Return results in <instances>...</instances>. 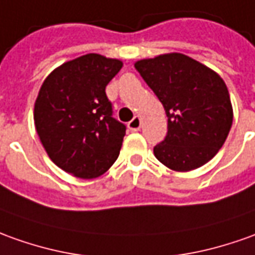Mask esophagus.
Instances as JSON below:
<instances>
[{"instance_id": "esophagus-1", "label": "esophagus", "mask_w": 255, "mask_h": 255, "mask_svg": "<svg viewBox=\"0 0 255 255\" xmlns=\"http://www.w3.org/2000/svg\"><path fill=\"white\" fill-rule=\"evenodd\" d=\"M140 126H141V121H140V118L138 117H134L130 122L128 124V128H129L131 131L140 130Z\"/></svg>"}]
</instances>
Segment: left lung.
<instances>
[{"mask_svg": "<svg viewBox=\"0 0 255 255\" xmlns=\"http://www.w3.org/2000/svg\"><path fill=\"white\" fill-rule=\"evenodd\" d=\"M134 68L164 105L165 138L154 147L159 162L187 172L211 159L231 130V97L218 73L183 54L141 59Z\"/></svg>", "mask_w": 255, "mask_h": 255, "instance_id": "left-lung-1", "label": "left lung"}]
</instances>
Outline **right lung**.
<instances>
[{
  "label": "right lung",
  "mask_w": 255,
  "mask_h": 255,
  "mask_svg": "<svg viewBox=\"0 0 255 255\" xmlns=\"http://www.w3.org/2000/svg\"><path fill=\"white\" fill-rule=\"evenodd\" d=\"M122 68L118 59L87 54L44 80L34 125L48 157L73 176H101L117 161L126 126L112 117L105 87Z\"/></svg>",
  "instance_id": "add662e5"
}]
</instances>
